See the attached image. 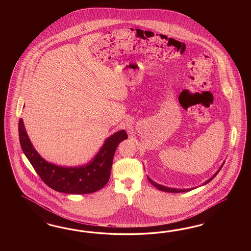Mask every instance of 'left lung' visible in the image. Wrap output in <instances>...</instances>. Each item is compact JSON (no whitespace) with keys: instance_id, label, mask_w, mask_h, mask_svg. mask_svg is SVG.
<instances>
[{"instance_id":"8db88e82","label":"left lung","mask_w":251,"mask_h":251,"mask_svg":"<svg viewBox=\"0 0 251 251\" xmlns=\"http://www.w3.org/2000/svg\"><path fill=\"white\" fill-rule=\"evenodd\" d=\"M222 167H223V165H222ZM222 167L219 168V170L214 174V175L211 177V178H209L207 181H205L204 182V184L203 185H205V184H207L208 182H210L212 179H213V177L217 175L218 174V172L220 171L221 168H222ZM147 178H148V180L150 181V183L152 184V185H153L156 189H158V190H162V191H167V192H172V193H178V192H185V191H189V190H194L195 188H191V189H187V190H178V189H173V188H168V187H165V186H162V185H160V184H157L156 182H154V181H152V179L149 177V176H147Z\"/></svg>"}]
</instances>
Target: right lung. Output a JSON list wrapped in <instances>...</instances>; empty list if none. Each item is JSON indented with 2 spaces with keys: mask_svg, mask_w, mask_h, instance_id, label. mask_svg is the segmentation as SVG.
Masks as SVG:
<instances>
[{
  "mask_svg": "<svg viewBox=\"0 0 251 251\" xmlns=\"http://www.w3.org/2000/svg\"><path fill=\"white\" fill-rule=\"evenodd\" d=\"M18 132L24 153L43 182L52 190L68 194H88L105 187L110 176L116 149L122 141L128 138L124 129L120 130L106 139L89 164L64 167L49 163L38 154L27 136L22 119L19 120Z\"/></svg>",
  "mask_w": 251,
  "mask_h": 251,
  "instance_id": "add662e5",
  "label": "right lung"
}]
</instances>
